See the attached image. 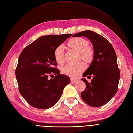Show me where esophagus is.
<instances>
[{
	"label": "esophagus",
	"instance_id": "obj_1",
	"mask_svg": "<svg viewBox=\"0 0 133 133\" xmlns=\"http://www.w3.org/2000/svg\"><path fill=\"white\" fill-rule=\"evenodd\" d=\"M70 80H71V82H72V83H75V82H78V80L76 79L71 78Z\"/></svg>",
	"mask_w": 133,
	"mask_h": 133
}]
</instances>
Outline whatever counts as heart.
I'll list each match as a JSON object with an SVG mask.
<instances>
[{"mask_svg":"<svg viewBox=\"0 0 133 133\" xmlns=\"http://www.w3.org/2000/svg\"><path fill=\"white\" fill-rule=\"evenodd\" d=\"M67 45L70 48L81 53L82 59L86 62L90 61L93 57L94 52L92 49L88 47L89 42L81 37H75L69 40ZM54 57L57 63L61 64L64 61V46L59 45L57 46L54 51ZM85 69V65L83 62L76 64H67L63 68L62 71L66 75L71 77H78L81 75Z\"/></svg>","mask_w":133,"mask_h":133,"instance_id":"b5f03b06","label":"heart"}]
</instances>
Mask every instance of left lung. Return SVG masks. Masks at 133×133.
I'll return each instance as SVG.
<instances>
[{"instance_id": "1", "label": "left lung", "mask_w": 133, "mask_h": 133, "mask_svg": "<svg viewBox=\"0 0 133 133\" xmlns=\"http://www.w3.org/2000/svg\"><path fill=\"white\" fill-rule=\"evenodd\" d=\"M72 36L86 37L91 40L94 48L93 61L83 74V76H92L93 78L91 82L82 79L86 87L81 97L91 107L103 106L118 91L120 71L115 49L105 38L91 30H84Z\"/></svg>"}]
</instances>
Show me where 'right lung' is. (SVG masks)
<instances>
[{"label": "right lung", "mask_w": 133, "mask_h": 133, "mask_svg": "<svg viewBox=\"0 0 133 133\" xmlns=\"http://www.w3.org/2000/svg\"><path fill=\"white\" fill-rule=\"evenodd\" d=\"M71 36L40 37L21 51L15 74L18 91L31 106L41 109L50 108L57 103L64 88L70 83L69 77L62 75L57 69L54 51ZM54 74V78L52 77Z\"/></svg>", "instance_id": "1"}]
</instances>
